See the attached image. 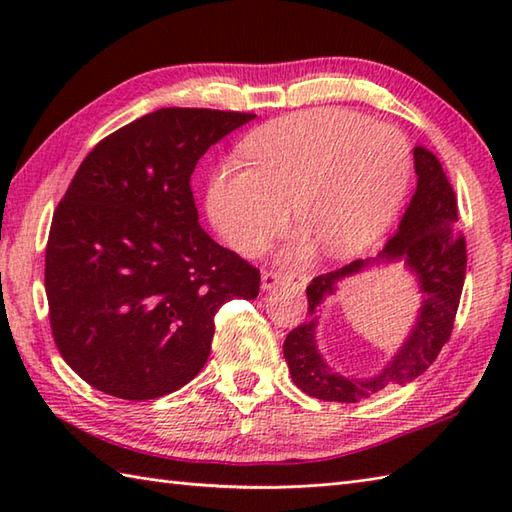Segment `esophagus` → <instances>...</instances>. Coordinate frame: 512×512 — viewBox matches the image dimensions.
<instances>
[{"mask_svg":"<svg viewBox=\"0 0 512 512\" xmlns=\"http://www.w3.org/2000/svg\"><path fill=\"white\" fill-rule=\"evenodd\" d=\"M308 281L310 277L303 273H277V270H264L262 290H273L275 286H281V284H288L292 288H306Z\"/></svg>","mask_w":512,"mask_h":512,"instance_id":"34e87169","label":"esophagus"}]
</instances>
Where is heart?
Wrapping results in <instances>:
<instances>
[{"mask_svg":"<svg viewBox=\"0 0 512 512\" xmlns=\"http://www.w3.org/2000/svg\"><path fill=\"white\" fill-rule=\"evenodd\" d=\"M246 162L215 169L206 209L244 253L264 248L292 215L306 231L288 255L306 257L319 242L328 255L361 253L394 220L407 193L411 154L398 129L323 107L290 114L250 132Z\"/></svg>","mask_w":512,"mask_h":512,"instance_id":"1","label":"heart"}]
</instances>
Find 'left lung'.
<instances>
[{
	"label": "left lung",
	"instance_id": "8db88e82",
	"mask_svg": "<svg viewBox=\"0 0 512 512\" xmlns=\"http://www.w3.org/2000/svg\"><path fill=\"white\" fill-rule=\"evenodd\" d=\"M416 193L394 237L376 257L356 259L334 273L314 277L306 323L286 336L284 356L303 394L325 402H356L389 385H407L436 361L449 341L466 277V242L458 233V200L440 160L427 147H413ZM400 261L417 279L423 297L417 323L392 361L374 377H345L324 361L316 343V310L343 278L380 263Z\"/></svg>",
	"mask_w": 512,
	"mask_h": 512
}]
</instances>
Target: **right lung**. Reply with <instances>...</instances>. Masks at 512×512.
Listing matches in <instances>:
<instances>
[{
	"mask_svg": "<svg viewBox=\"0 0 512 512\" xmlns=\"http://www.w3.org/2000/svg\"><path fill=\"white\" fill-rule=\"evenodd\" d=\"M255 114L162 107L103 138L52 217L46 295L63 361L123 400L167 396L200 374L213 317L257 299L259 270L206 235L191 173Z\"/></svg>",
	"mask_w": 512,
	"mask_h": 512,
	"instance_id": "right-lung-1",
	"label": "right lung"
}]
</instances>
